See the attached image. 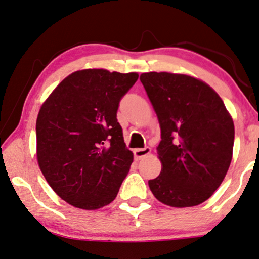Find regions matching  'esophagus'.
<instances>
[{"mask_svg": "<svg viewBox=\"0 0 259 259\" xmlns=\"http://www.w3.org/2000/svg\"><path fill=\"white\" fill-rule=\"evenodd\" d=\"M150 153V148L149 147H145V148H137L134 150V154H135V158L136 159H142L145 158V156L148 155V154Z\"/></svg>", "mask_w": 259, "mask_h": 259, "instance_id": "1", "label": "esophagus"}]
</instances>
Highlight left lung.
Wrapping results in <instances>:
<instances>
[{"instance_id":"left-lung-1","label":"left lung","mask_w":259,"mask_h":259,"mask_svg":"<svg viewBox=\"0 0 259 259\" xmlns=\"http://www.w3.org/2000/svg\"><path fill=\"white\" fill-rule=\"evenodd\" d=\"M158 116L161 173L148 182L163 204L198 205L224 181L233 154L234 124L210 86L183 74L150 71L140 76Z\"/></svg>"}]
</instances>
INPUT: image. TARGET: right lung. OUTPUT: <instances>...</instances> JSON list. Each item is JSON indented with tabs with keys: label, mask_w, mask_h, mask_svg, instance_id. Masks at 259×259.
Returning a JSON list of instances; mask_svg holds the SVG:
<instances>
[{
	"label": "right lung",
	"mask_w": 259,
	"mask_h": 259,
	"mask_svg": "<svg viewBox=\"0 0 259 259\" xmlns=\"http://www.w3.org/2000/svg\"><path fill=\"white\" fill-rule=\"evenodd\" d=\"M139 74L84 69L55 88L39 111L37 159L45 179L69 204L94 210L118 194L134 160L117 120L119 101Z\"/></svg>",
	"instance_id": "obj_1"
}]
</instances>
